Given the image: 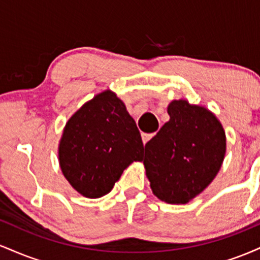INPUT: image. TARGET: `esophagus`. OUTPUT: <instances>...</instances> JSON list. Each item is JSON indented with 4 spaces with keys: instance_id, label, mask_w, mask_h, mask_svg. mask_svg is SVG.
I'll list each match as a JSON object with an SVG mask.
<instances>
[{
    "instance_id": "obj_1",
    "label": "esophagus",
    "mask_w": 260,
    "mask_h": 260,
    "mask_svg": "<svg viewBox=\"0 0 260 260\" xmlns=\"http://www.w3.org/2000/svg\"><path fill=\"white\" fill-rule=\"evenodd\" d=\"M155 134H156V133H151V134H148V133H143V134H142V139H143V143H144V144H147V143H148L149 140H150L151 138H153V137L155 136Z\"/></svg>"
}]
</instances>
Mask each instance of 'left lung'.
Returning a JSON list of instances; mask_svg holds the SVG:
<instances>
[{"label": "left lung", "instance_id": "8db88e82", "mask_svg": "<svg viewBox=\"0 0 260 260\" xmlns=\"http://www.w3.org/2000/svg\"><path fill=\"white\" fill-rule=\"evenodd\" d=\"M170 121L145 144L153 193L169 204H186L213 182L226 153L225 131L213 112L187 100L168 107Z\"/></svg>", "mask_w": 260, "mask_h": 260}]
</instances>
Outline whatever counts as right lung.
<instances>
[{"label": "right lung", "mask_w": 260, "mask_h": 260, "mask_svg": "<svg viewBox=\"0 0 260 260\" xmlns=\"http://www.w3.org/2000/svg\"><path fill=\"white\" fill-rule=\"evenodd\" d=\"M142 137L123 101L111 90L95 95L66 123L58 145L62 174L77 192L100 198L122 172L142 161Z\"/></svg>", "instance_id": "1"}]
</instances>
